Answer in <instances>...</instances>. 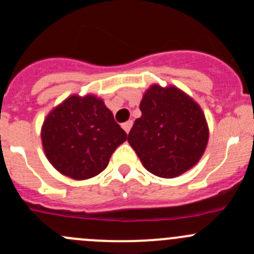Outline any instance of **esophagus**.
Listing matches in <instances>:
<instances>
[{
  "mask_svg": "<svg viewBox=\"0 0 254 254\" xmlns=\"http://www.w3.org/2000/svg\"><path fill=\"white\" fill-rule=\"evenodd\" d=\"M131 127H132V122H131V120H129V122H127V123H124V124H123V129H124L125 131H127V134H129V131H130V129H131Z\"/></svg>",
  "mask_w": 254,
  "mask_h": 254,
  "instance_id": "34e87169",
  "label": "esophagus"
}]
</instances>
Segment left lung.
I'll list each match as a JSON object with an SVG mask.
<instances>
[{"label": "left lung", "instance_id": "8db88e82", "mask_svg": "<svg viewBox=\"0 0 254 254\" xmlns=\"http://www.w3.org/2000/svg\"><path fill=\"white\" fill-rule=\"evenodd\" d=\"M127 141L148 172L177 178L200 160L209 139L205 115L193 98L174 85L153 84L140 101Z\"/></svg>", "mask_w": 254, "mask_h": 254}]
</instances>
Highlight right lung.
I'll list each match as a JSON object with an SVG mask.
<instances>
[{
  "label": "right lung",
  "instance_id": "add662e5",
  "mask_svg": "<svg viewBox=\"0 0 254 254\" xmlns=\"http://www.w3.org/2000/svg\"><path fill=\"white\" fill-rule=\"evenodd\" d=\"M127 136L103 99L92 94L66 98L47 114L41 127L47 160L75 181L100 174Z\"/></svg>",
  "mask_w": 254,
  "mask_h": 254
}]
</instances>
